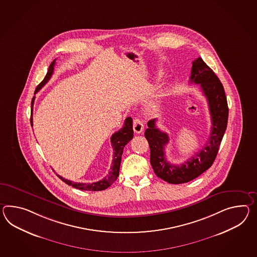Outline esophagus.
Here are the masks:
<instances>
[{"mask_svg": "<svg viewBox=\"0 0 257 257\" xmlns=\"http://www.w3.org/2000/svg\"><path fill=\"white\" fill-rule=\"evenodd\" d=\"M133 128L136 134H140L144 130V124L142 122V120L138 118L134 119V123H133Z\"/></svg>", "mask_w": 257, "mask_h": 257, "instance_id": "1", "label": "esophagus"}]
</instances>
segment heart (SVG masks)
I'll return each instance as SVG.
<instances>
[{"label":"heart","instance_id":"obj_1","mask_svg":"<svg viewBox=\"0 0 257 257\" xmlns=\"http://www.w3.org/2000/svg\"><path fill=\"white\" fill-rule=\"evenodd\" d=\"M157 107V103L156 102H152L151 104V109H156Z\"/></svg>","mask_w":257,"mask_h":257}]
</instances>
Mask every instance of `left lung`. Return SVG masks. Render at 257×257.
<instances>
[{"label": "left lung", "instance_id": "obj_1", "mask_svg": "<svg viewBox=\"0 0 257 257\" xmlns=\"http://www.w3.org/2000/svg\"><path fill=\"white\" fill-rule=\"evenodd\" d=\"M189 81L191 83L200 84L208 101L212 128L205 146L187 162L175 165L168 162L165 157V147L169 142V137L157 128V119L149 120V128L145 131V137L151 149V163L154 173L170 184L191 181L212 166L227 125L228 106L223 84L202 58L198 57L192 62Z\"/></svg>", "mask_w": 257, "mask_h": 257}]
</instances>
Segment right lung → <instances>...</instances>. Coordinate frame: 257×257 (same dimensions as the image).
I'll list each match as a JSON object with an SVG mask.
<instances>
[{"instance_id": "right-lung-1", "label": "right lung", "mask_w": 257, "mask_h": 257, "mask_svg": "<svg viewBox=\"0 0 257 257\" xmlns=\"http://www.w3.org/2000/svg\"><path fill=\"white\" fill-rule=\"evenodd\" d=\"M56 64V59L51 63L49 66L48 71L46 73V75L44 77L43 82H41L38 85L36 90H35V94L37 93L40 89L44 87L46 84V82H48L51 79V77L53 75L54 72V67ZM34 99L35 96H33L32 100V115H31V124H33L32 121V108H33V104H34ZM134 137V130H133V119L131 117L126 118L123 127L121 129H119V131L114 133L110 141H111V146L113 148V158L112 163L110 166V169L108 171L107 175L101 179L100 181L94 182V183H77V182H72L68 180L66 178H63L61 175H57L63 182H65L66 184H68L69 186H71L73 188H79L82 190H88V191H100L104 190L106 188L110 187L113 184V182L116 181L117 177L119 176V166H120V162H121V155L123 152V149L125 147V145L131 140Z\"/></svg>"}]
</instances>
